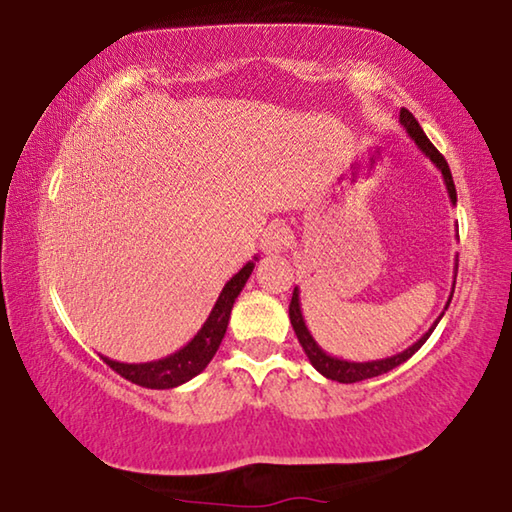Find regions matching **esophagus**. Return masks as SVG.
I'll return each mask as SVG.
<instances>
[{"label": "esophagus", "mask_w": 512, "mask_h": 512, "mask_svg": "<svg viewBox=\"0 0 512 512\" xmlns=\"http://www.w3.org/2000/svg\"><path fill=\"white\" fill-rule=\"evenodd\" d=\"M287 229L283 225H273L266 229L264 239H262V248L266 255H273V253H283L285 246H287Z\"/></svg>", "instance_id": "1"}]
</instances>
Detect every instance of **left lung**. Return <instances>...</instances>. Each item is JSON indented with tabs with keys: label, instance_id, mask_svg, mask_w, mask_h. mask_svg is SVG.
<instances>
[{
	"label": "left lung",
	"instance_id": "8db88e82",
	"mask_svg": "<svg viewBox=\"0 0 512 512\" xmlns=\"http://www.w3.org/2000/svg\"><path fill=\"white\" fill-rule=\"evenodd\" d=\"M399 122L403 125V129H406V134L410 136V139L415 141V146L422 150L424 155L429 157L431 162H434V167L441 171L443 174V181H445V187H448V194H450V201L452 204H457V190H455V181H452V174H450V167L448 162H445V157L438 153V150L434 148V143H431L427 139V134L422 132L420 122L415 120V115L401 109L399 113ZM455 278H457V264H455ZM455 278H452V290H450V297H448V304H445V311H448L450 301H452V294H455ZM443 311V313H445ZM443 313L438 315L434 325H431L429 331H424L422 338H417V341L413 345H408L406 350L403 352H397V355L392 357H383V359H371V362H348V359H341V357H331L327 355L325 350L320 348L318 341H315L311 331H308L306 327V320H304V313H301V301H299V287H294L292 292V301H290V322H292V329L294 334H297L301 348H304L308 362H311L315 369H318L322 376L329 378V380H336V383H359V380H366V378H376V376H383V373L397 369L399 364L406 362V359H410L415 355L417 350L422 348L424 341L431 336V331L436 329L438 322H441Z\"/></svg>",
	"mask_w": 512,
	"mask_h": 512
}]
</instances>
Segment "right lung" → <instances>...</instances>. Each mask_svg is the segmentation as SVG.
I'll list each match as a JSON object with an SVG mask.
<instances>
[{"instance_id": "obj_1", "label": "right lung", "mask_w": 512, "mask_h": 512, "mask_svg": "<svg viewBox=\"0 0 512 512\" xmlns=\"http://www.w3.org/2000/svg\"><path fill=\"white\" fill-rule=\"evenodd\" d=\"M255 262L257 257L250 259L239 273H234V276L227 280L204 325H201L197 334H194L192 341L183 345L181 350H176L174 355L143 364L115 362V359L109 357L102 359L115 373H120L122 378L132 380V383L141 387H148V390H171V387H178L187 383V380H192L194 376H199V373L208 366V362H211L215 352H218L222 338H225L232 306L236 297L241 294L243 285L248 283L250 273L255 269Z\"/></svg>"}]
</instances>
